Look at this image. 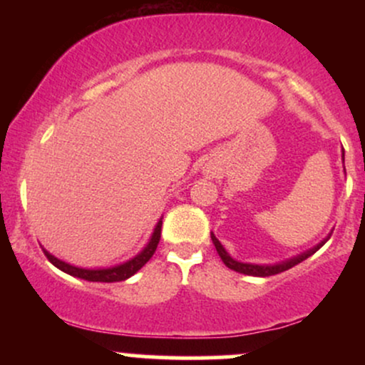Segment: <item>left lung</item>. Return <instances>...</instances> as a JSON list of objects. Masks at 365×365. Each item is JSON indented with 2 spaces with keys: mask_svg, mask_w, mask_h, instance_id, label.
Returning a JSON list of instances; mask_svg holds the SVG:
<instances>
[{
  "mask_svg": "<svg viewBox=\"0 0 365 365\" xmlns=\"http://www.w3.org/2000/svg\"><path fill=\"white\" fill-rule=\"evenodd\" d=\"M329 237H331V235L326 237L324 240L319 242V244H317L316 247H312V249L305 250V252H302V254L295 255V257L288 259V261H283V262H278V264H262V266H261V264H250V262H240V261H235V259H233L232 255H230L228 252H226L225 247L220 244V240H217V238L215 237V233H211V240H212V244H215L216 250H217V254H220L221 261L225 262V266H226V267H230V269L237 271V273L249 274V276H261V278H266V276H273V274L283 273V271L290 269V267L297 266V264H299V262L305 261V259L311 257V255H312L314 252H317V250H319L321 247L324 245L326 242L329 240Z\"/></svg>",
  "mask_w": 365,
  "mask_h": 365,
  "instance_id": "8db88e82",
  "label": "left lung"
}]
</instances>
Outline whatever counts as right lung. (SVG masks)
Listing matches in <instances>:
<instances>
[{
    "instance_id": "obj_1",
    "label": "right lung",
    "mask_w": 365,
    "mask_h": 365,
    "mask_svg": "<svg viewBox=\"0 0 365 365\" xmlns=\"http://www.w3.org/2000/svg\"><path fill=\"white\" fill-rule=\"evenodd\" d=\"M161 225L163 221L159 220L156 228H154L153 235H150V240L148 242V245L140 250L135 257H132L130 261L118 264V266H113V267H103V269H86V267H77L72 266V264L60 261L58 257H54L53 254H49L48 250H44L46 257L49 259V262L53 266H56L58 269H61L63 273L75 276V278H81V279H87V282H101V283H115V282H123V279H128L130 276H133L137 271L144 266L145 262L153 257V254L156 252L158 244H159V238H161Z\"/></svg>"
}]
</instances>
